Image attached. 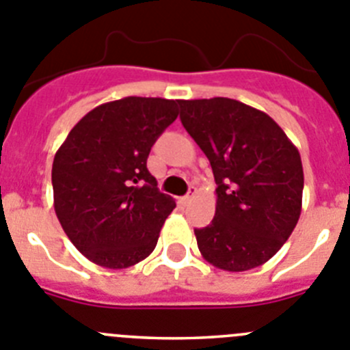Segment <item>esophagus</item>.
Here are the masks:
<instances>
[{
	"label": "esophagus",
	"mask_w": 350,
	"mask_h": 350,
	"mask_svg": "<svg viewBox=\"0 0 350 350\" xmlns=\"http://www.w3.org/2000/svg\"><path fill=\"white\" fill-rule=\"evenodd\" d=\"M194 196H196V187H191V189H189V194H187V196L182 198V203L189 204L192 200H194Z\"/></svg>",
	"instance_id": "esophagus-1"
}]
</instances>
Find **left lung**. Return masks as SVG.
<instances>
[{
	"label": "left lung",
	"instance_id": "8db88e82",
	"mask_svg": "<svg viewBox=\"0 0 350 350\" xmlns=\"http://www.w3.org/2000/svg\"><path fill=\"white\" fill-rule=\"evenodd\" d=\"M180 121L206 154L217 184L210 226L194 229L206 262L229 272L265 264L302 211L299 149L265 112L226 97L178 100Z\"/></svg>",
	"mask_w": 350,
	"mask_h": 350
}]
</instances>
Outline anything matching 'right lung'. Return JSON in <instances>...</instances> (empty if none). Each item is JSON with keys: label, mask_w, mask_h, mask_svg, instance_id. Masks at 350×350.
Masks as SVG:
<instances>
[{"label": "right lung", "mask_w": 350, "mask_h": 350, "mask_svg": "<svg viewBox=\"0 0 350 350\" xmlns=\"http://www.w3.org/2000/svg\"><path fill=\"white\" fill-rule=\"evenodd\" d=\"M177 116L178 100L124 97L90 111L59 147L53 206L67 238L90 262L126 269L156 248L175 200L159 192L147 158Z\"/></svg>", "instance_id": "1"}]
</instances>
